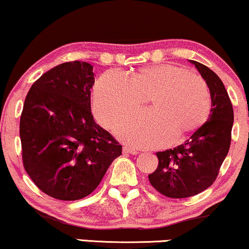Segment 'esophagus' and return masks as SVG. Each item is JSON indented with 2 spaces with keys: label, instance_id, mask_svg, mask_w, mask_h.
I'll return each mask as SVG.
<instances>
[{
  "label": "esophagus",
  "instance_id": "obj_1",
  "mask_svg": "<svg viewBox=\"0 0 249 249\" xmlns=\"http://www.w3.org/2000/svg\"><path fill=\"white\" fill-rule=\"evenodd\" d=\"M122 150H124V153H130V155H136V153H139V150L131 148V146H128V145L124 146V149Z\"/></svg>",
  "mask_w": 249,
  "mask_h": 249
}]
</instances>
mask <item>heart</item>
<instances>
[{"label": "heart", "mask_w": 249, "mask_h": 249, "mask_svg": "<svg viewBox=\"0 0 249 249\" xmlns=\"http://www.w3.org/2000/svg\"><path fill=\"white\" fill-rule=\"evenodd\" d=\"M150 99L152 110L125 116L116 124L115 135L135 146L152 148L168 141H182L209 119L213 96L207 81L177 64L146 67L130 81L118 70H108L93 90V112L109 128L125 113L141 108Z\"/></svg>", "instance_id": "1"}]
</instances>
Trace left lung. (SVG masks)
<instances>
[{
    "instance_id": "left-lung-1",
    "label": "left lung",
    "mask_w": 249,
    "mask_h": 249,
    "mask_svg": "<svg viewBox=\"0 0 249 249\" xmlns=\"http://www.w3.org/2000/svg\"><path fill=\"white\" fill-rule=\"evenodd\" d=\"M195 64L211 90L208 121L181 145L156 153L158 166L149 174L151 186L170 198L197 195L213 185L231 145L233 107L223 82L204 64Z\"/></svg>"
}]
</instances>
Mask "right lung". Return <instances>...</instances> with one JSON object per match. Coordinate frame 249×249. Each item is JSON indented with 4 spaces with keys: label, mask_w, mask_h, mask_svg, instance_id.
<instances>
[{
    "label": "right lung",
    "mask_w": 249,
    "mask_h": 249,
    "mask_svg": "<svg viewBox=\"0 0 249 249\" xmlns=\"http://www.w3.org/2000/svg\"><path fill=\"white\" fill-rule=\"evenodd\" d=\"M93 67L72 61L40 76L25 98L19 122L26 173L51 197L76 201L97 188L122 145L91 113Z\"/></svg>",
    "instance_id": "right-lung-1"
}]
</instances>
